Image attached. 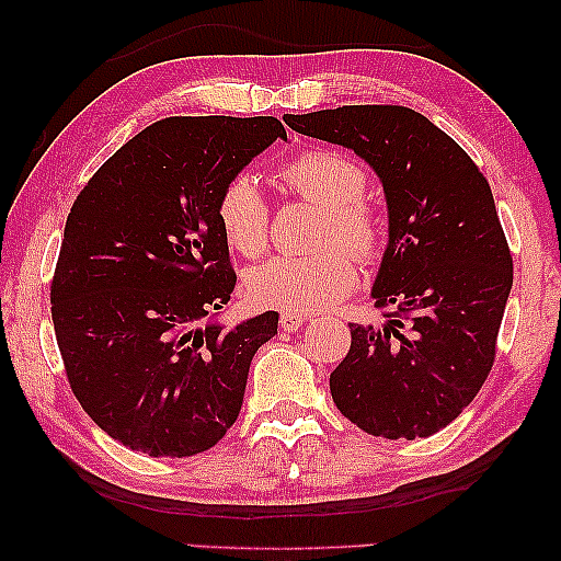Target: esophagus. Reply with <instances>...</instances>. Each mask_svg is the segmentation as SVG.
I'll return each instance as SVG.
<instances>
[{
	"label": "esophagus",
	"instance_id": "1",
	"mask_svg": "<svg viewBox=\"0 0 561 561\" xmlns=\"http://www.w3.org/2000/svg\"><path fill=\"white\" fill-rule=\"evenodd\" d=\"M306 317L304 313H296V311H283L280 313V329L283 332H298V329L304 327Z\"/></svg>",
	"mask_w": 561,
	"mask_h": 561
}]
</instances>
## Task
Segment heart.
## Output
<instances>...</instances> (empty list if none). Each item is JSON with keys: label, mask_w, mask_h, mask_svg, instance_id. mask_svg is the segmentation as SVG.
Listing matches in <instances>:
<instances>
[{"label": "heart", "mask_w": 561, "mask_h": 561, "mask_svg": "<svg viewBox=\"0 0 561 561\" xmlns=\"http://www.w3.org/2000/svg\"><path fill=\"white\" fill-rule=\"evenodd\" d=\"M283 181L306 202L324 209L319 248L311 257H273L250 273L252 301L280 311H321L357 286V260H375L382 250V221L365 202V165L340 150H306L283 165ZM217 221L227 244L248 257L263 255L271 232V206L250 171L229 175L217 196ZM347 247L346 251L335 244Z\"/></svg>", "instance_id": "b5f03b06"}]
</instances>
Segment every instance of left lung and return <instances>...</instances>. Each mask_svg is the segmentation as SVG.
Listing matches in <instances>:
<instances>
[{
  "label": "left lung",
  "mask_w": 561,
  "mask_h": 561,
  "mask_svg": "<svg viewBox=\"0 0 561 561\" xmlns=\"http://www.w3.org/2000/svg\"><path fill=\"white\" fill-rule=\"evenodd\" d=\"M296 133L355 150L388 202V248L373 298L386 324H350L329 375L336 409L382 439L432 436L472 403L495 363L513 257L493 191L424 114L355 104L286 114Z\"/></svg>",
  "instance_id": "8db88e82"
}]
</instances>
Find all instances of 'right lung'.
I'll list each match as a JSON object with an SVG mask.
<instances>
[{
	"label": "right lung",
	"instance_id": "1",
	"mask_svg": "<svg viewBox=\"0 0 561 561\" xmlns=\"http://www.w3.org/2000/svg\"><path fill=\"white\" fill-rule=\"evenodd\" d=\"M278 137L275 117H165L76 196L50 283L53 327L81 409L129 449L198 455L240 416L278 313L229 332L198 321L225 309L237 283L219 188Z\"/></svg>",
	"mask_w": 561,
	"mask_h": 561
}]
</instances>
